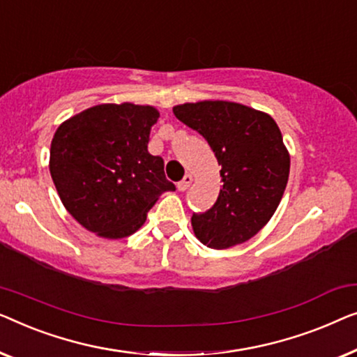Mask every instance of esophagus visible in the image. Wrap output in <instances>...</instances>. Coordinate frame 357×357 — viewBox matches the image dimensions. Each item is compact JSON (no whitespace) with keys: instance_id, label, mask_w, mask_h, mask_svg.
I'll return each mask as SVG.
<instances>
[{"instance_id":"1","label":"esophagus","mask_w":357,"mask_h":357,"mask_svg":"<svg viewBox=\"0 0 357 357\" xmlns=\"http://www.w3.org/2000/svg\"><path fill=\"white\" fill-rule=\"evenodd\" d=\"M190 184H192V174H185V176L183 178V181H179V183H178V189L179 190H185V189H188L189 188V185Z\"/></svg>"}]
</instances>
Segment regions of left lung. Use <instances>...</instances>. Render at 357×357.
<instances>
[{
    "label": "left lung",
    "mask_w": 357,
    "mask_h": 357,
    "mask_svg": "<svg viewBox=\"0 0 357 357\" xmlns=\"http://www.w3.org/2000/svg\"><path fill=\"white\" fill-rule=\"evenodd\" d=\"M173 113L204 135L222 167L217 202L190 218L195 238L218 250L254 238L277 212L289 176L278 124L268 113L227 100L176 105Z\"/></svg>",
    "instance_id": "left-lung-1"
}]
</instances>
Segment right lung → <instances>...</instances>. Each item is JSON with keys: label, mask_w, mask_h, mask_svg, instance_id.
I'll return each instance as SVG.
<instances>
[{"label": "right lung", "mask_w": 357, "mask_h": 357, "mask_svg": "<svg viewBox=\"0 0 357 357\" xmlns=\"http://www.w3.org/2000/svg\"><path fill=\"white\" fill-rule=\"evenodd\" d=\"M160 113L152 105L102 103L59 124L50 173L64 208L105 239L134 234L160 195L174 190L163 160L149 153Z\"/></svg>", "instance_id": "add662e5"}]
</instances>
